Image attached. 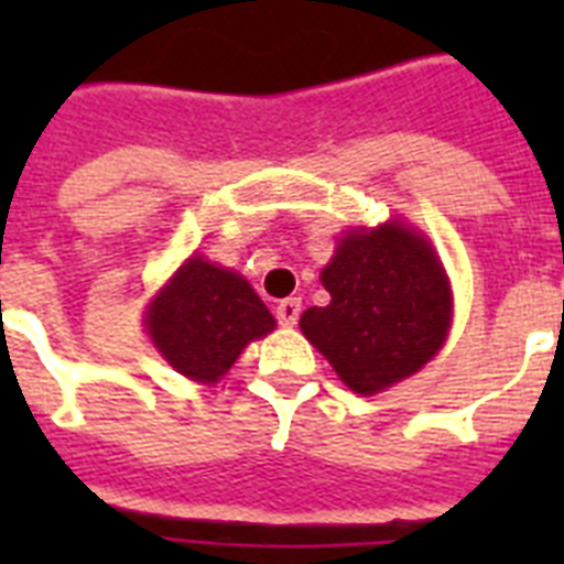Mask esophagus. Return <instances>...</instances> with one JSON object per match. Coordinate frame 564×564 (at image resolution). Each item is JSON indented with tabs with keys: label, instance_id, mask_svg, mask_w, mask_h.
Segmentation results:
<instances>
[{
	"label": "esophagus",
	"instance_id": "1",
	"mask_svg": "<svg viewBox=\"0 0 564 564\" xmlns=\"http://www.w3.org/2000/svg\"><path fill=\"white\" fill-rule=\"evenodd\" d=\"M274 316L281 325H295L301 316V301L299 299H283L278 307H274Z\"/></svg>",
	"mask_w": 564,
	"mask_h": 564
}]
</instances>
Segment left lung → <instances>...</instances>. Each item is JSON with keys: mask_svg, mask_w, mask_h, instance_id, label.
Wrapping results in <instances>:
<instances>
[{"mask_svg": "<svg viewBox=\"0 0 564 564\" xmlns=\"http://www.w3.org/2000/svg\"><path fill=\"white\" fill-rule=\"evenodd\" d=\"M327 307H310L301 330L343 383L375 394L415 375L451 327V290L427 239L401 225L354 230L322 272Z\"/></svg>", "mask_w": 564, "mask_h": 564, "instance_id": "left-lung-1", "label": "left lung"}]
</instances>
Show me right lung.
Returning <instances> with one entry per match:
<instances>
[{
  "instance_id": "obj_1",
  "label": "right lung",
  "mask_w": 564,
  "mask_h": 564,
  "mask_svg": "<svg viewBox=\"0 0 564 564\" xmlns=\"http://www.w3.org/2000/svg\"><path fill=\"white\" fill-rule=\"evenodd\" d=\"M145 325L172 369L216 380L251 339L274 330V318L239 274L189 257L154 299Z\"/></svg>"
}]
</instances>
